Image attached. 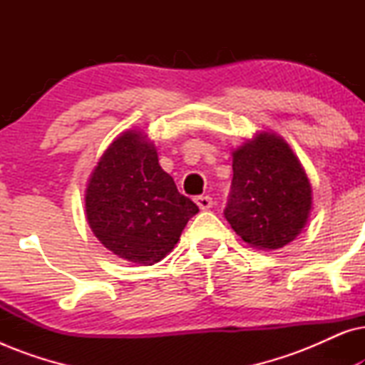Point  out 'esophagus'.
<instances>
[{"label": "esophagus", "instance_id": "1", "mask_svg": "<svg viewBox=\"0 0 365 365\" xmlns=\"http://www.w3.org/2000/svg\"><path fill=\"white\" fill-rule=\"evenodd\" d=\"M196 204L199 206V209H202V211H207V209L212 207V197L211 196H197L196 199Z\"/></svg>", "mask_w": 365, "mask_h": 365}]
</instances>
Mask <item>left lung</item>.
<instances>
[{
	"instance_id": "1",
	"label": "left lung",
	"mask_w": 365,
	"mask_h": 365,
	"mask_svg": "<svg viewBox=\"0 0 365 365\" xmlns=\"http://www.w3.org/2000/svg\"><path fill=\"white\" fill-rule=\"evenodd\" d=\"M232 184L224 217L242 241L279 249L306 226L312 189L301 163L276 134L261 133L232 153Z\"/></svg>"
}]
</instances>
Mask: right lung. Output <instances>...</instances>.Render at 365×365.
Returning a JSON list of instances; mask_svg holds the SVG:
<instances>
[{
    "label": "right lung",
    "instance_id": "1",
    "mask_svg": "<svg viewBox=\"0 0 365 365\" xmlns=\"http://www.w3.org/2000/svg\"><path fill=\"white\" fill-rule=\"evenodd\" d=\"M197 211L159 166L153 144L136 131L111 143L88 182L86 216L94 236L141 266L166 257Z\"/></svg>",
    "mask_w": 365,
    "mask_h": 365
}]
</instances>
